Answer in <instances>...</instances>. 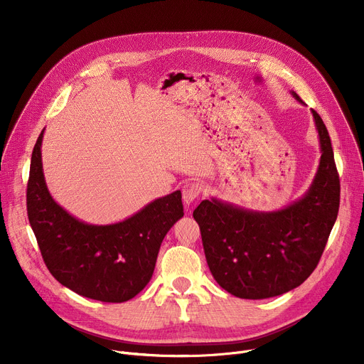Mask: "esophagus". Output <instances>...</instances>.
<instances>
[{
    "mask_svg": "<svg viewBox=\"0 0 364 364\" xmlns=\"http://www.w3.org/2000/svg\"><path fill=\"white\" fill-rule=\"evenodd\" d=\"M201 186L198 183H187L183 187V200L186 205H190L201 193Z\"/></svg>",
    "mask_w": 364,
    "mask_h": 364,
    "instance_id": "1",
    "label": "esophagus"
}]
</instances>
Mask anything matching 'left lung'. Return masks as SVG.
Here are the masks:
<instances>
[{"instance_id":"8db88e82","label":"left lung","mask_w":364,"mask_h":364,"mask_svg":"<svg viewBox=\"0 0 364 364\" xmlns=\"http://www.w3.org/2000/svg\"><path fill=\"white\" fill-rule=\"evenodd\" d=\"M304 105L302 99L291 92ZM321 159L308 191L275 212L203 200L193 212L216 282L245 299H265L299 287L320 262L340 205V178L328 131L311 109Z\"/></svg>"}]
</instances>
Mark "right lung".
Returning <instances> with one entry per match:
<instances>
[{"instance_id": "obj_1", "label": "right lung", "mask_w": 364, "mask_h": 364, "mask_svg": "<svg viewBox=\"0 0 364 364\" xmlns=\"http://www.w3.org/2000/svg\"><path fill=\"white\" fill-rule=\"evenodd\" d=\"M43 134L44 129L31 155L27 215L47 269L62 285L90 299L134 298L149 282L167 232L184 216L181 191L155 198L118 223H85L48 193L41 163Z\"/></svg>"}]
</instances>
